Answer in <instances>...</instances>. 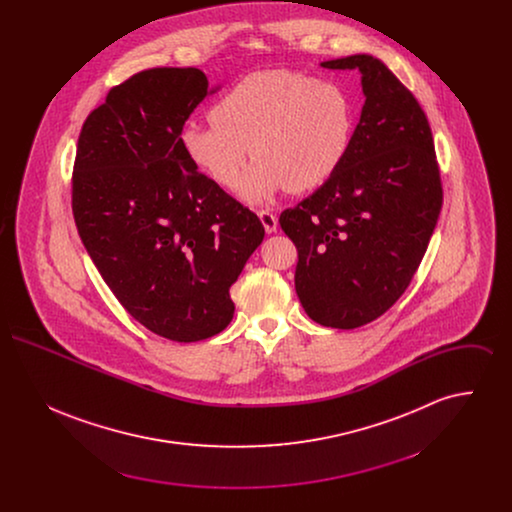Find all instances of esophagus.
<instances>
[{"label": "esophagus", "instance_id": "obj_1", "mask_svg": "<svg viewBox=\"0 0 512 512\" xmlns=\"http://www.w3.org/2000/svg\"><path fill=\"white\" fill-rule=\"evenodd\" d=\"M257 215H259V219L263 222V226H265L267 234H274V232L278 230V217H276L272 211L263 209V211H259Z\"/></svg>", "mask_w": 512, "mask_h": 512}]
</instances>
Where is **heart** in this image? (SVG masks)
I'll use <instances>...</instances> for the list:
<instances>
[{"label": "heart", "mask_w": 512, "mask_h": 512, "mask_svg": "<svg viewBox=\"0 0 512 512\" xmlns=\"http://www.w3.org/2000/svg\"><path fill=\"white\" fill-rule=\"evenodd\" d=\"M211 119L182 130V149L222 188L236 184L251 149L255 163L236 192L253 205L284 188L322 186L345 161L355 128L341 84L286 69L249 74L215 103Z\"/></svg>", "instance_id": "obj_1"}]
</instances>
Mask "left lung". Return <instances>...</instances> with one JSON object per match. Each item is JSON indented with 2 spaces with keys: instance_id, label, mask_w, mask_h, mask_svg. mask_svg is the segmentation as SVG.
I'll list each match as a JSON object with an SVG mask.
<instances>
[{
  "instance_id": "8db88e82",
  "label": "left lung",
  "mask_w": 512,
  "mask_h": 512,
  "mask_svg": "<svg viewBox=\"0 0 512 512\" xmlns=\"http://www.w3.org/2000/svg\"><path fill=\"white\" fill-rule=\"evenodd\" d=\"M361 73L365 105L345 161L280 215L297 247L295 292L322 326L384 315L420 265L443 203L434 138L413 94L372 55L320 63Z\"/></svg>"
}]
</instances>
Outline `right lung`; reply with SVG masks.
Listing matches in <instances>:
<instances>
[{"mask_svg": "<svg viewBox=\"0 0 512 512\" xmlns=\"http://www.w3.org/2000/svg\"><path fill=\"white\" fill-rule=\"evenodd\" d=\"M217 90L194 67L134 74L88 115L74 161V222L101 278L147 330L184 343L230 324V286L265 238L180 144Z\"/></svg>", "mask_w": 512, "mask_h": 512, "instance_id": "right-lung-1", "label": "right lung"}]
</instances>
